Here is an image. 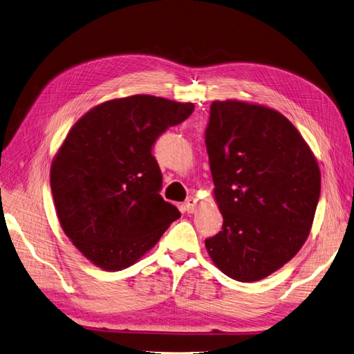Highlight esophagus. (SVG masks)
<instances>
[{
	"instance_id": "1",
	"label": "esophagus",
	"mask_w": 354,
	"mask_h": 354,
	"mask_svg": "<svg viewBox=\"0 0 354 354\" xmlns=\"http://www.w3.org/2000/svg\"><path fill=\"white\" fill-rule=\"evenodd\" d=\"M196 207H198V201H196V199H195L194 196H189V198L187 199V203H185V209H187V212H188V214H194L195 209H196Z\"/></svg>"
}]
</instances>
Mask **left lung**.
Returning <instances> with one entry per match:
<instances>
[{"instance_id":"1","label":"left lung","mask_w":354,"mask_h":354,"mask_svg":"<svg viewBox=\"0 0 354 354\" xmlns=\"http://www.w3.org/2000/svg\"><path fill=\"white\" fill-rule=\"evenodd\" d=\"M205 145L223 214L207 252L228 278L265 279L310 236L321 191L317 159L283 114L239 100L211 104Z\"/></svg>"}]
</instances>
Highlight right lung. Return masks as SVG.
<instances>
[{
  "label": "right lung",
  "mask_w": 354,
  "mask_h": 354,
  "mask_svg": "<svg viewBox=\"0 0 354 354\" xmlns=\"http://www.w3.org/2000/svg\"><path fill=\"white\" fill-rule=\"evenodd\" d=\"M192 111V102L131 95L94 106L66 134L50 188L60 227L92 265L109 272L134 265L180 217L159 194L151 146Z\"/></svg>",
  "instance_id": "right-lung-1"
}]
</instances>
